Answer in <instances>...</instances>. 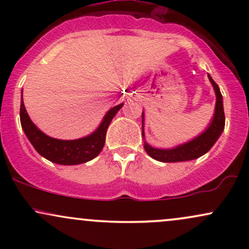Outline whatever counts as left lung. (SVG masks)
I'll return each mask as SVG.
<instances>
[{"label":"left lung","instance_id":"1","mask_svg":"<svg viewBox=\"0 0 249 249\" xmlns=\"http://www.w3.org/2000/svg\"><path fill=\"white\" fill-rule=\"evenodd\" d=\"M208 79L212 83L214 92L216 96L215 108H214V115L212 121L206 130L192 141L180 144L178 146L172 148H156L148 145L146 141H144V148L151 158L156 159L162 162H178V161H188L193 159L199 158L204 156L218 141L221 136L222 131L225 128V112H224V102H222V95L220 92V89L213 78L207 73ZM142 139H145L144 134V112L142 113Z\"/></svg>","mask_w":249,"mask_h":249}]
</instances>
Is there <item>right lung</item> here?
<instances>
[{
	"label": "right lung",
	"instance_id": "add662e5",
	"mask_svg": "<svg viewBox=\"0 0 249 249\" xmlns=\"http://www.w3.org/2000/svg\"><path fill=\"white\" fill-rule=\"evenodd\" d=\"M124 103L110 108L104 116L99 126L92 133L73 141H62L47 136L34 124L25 110L23 97H21L19 118L25 136L34 148L51 162L59 165H78L96 158L105 144L107 130L116 113L121 110Z\"/></svg>",
	"mask_w": 249,
	"mask_h": 249
}]
</instances>
